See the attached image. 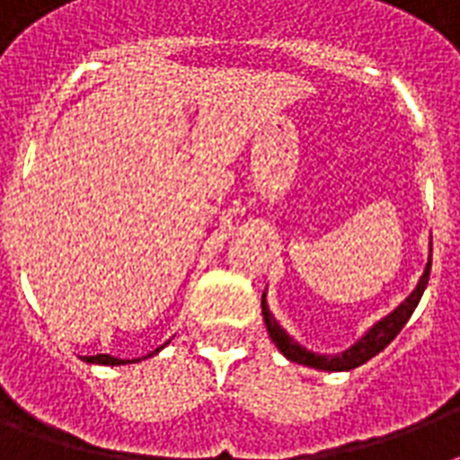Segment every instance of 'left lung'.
<instances>
[{"label":"left lung","mask_w":460,"mask_h":460,"mask_svg":"<svg viewBox=\"0 0 460 460\" xmlns=\"http://www.w3.org/2000/svg\"><path fill=\"white\" fill-rule=\"evenodd\" d=\"M429 267H432V258H429L428 267H425V274H422L420 281H418V287H415L413 294L408 296L406 301L401 303L392 314H386L385 320H379L360 341L353 343L349 350H343L339 356H317V353H310V350H305L303 346H298V343L277 324V320H274L272 313H270V307H267L265 303V294H262V314H265V324L267 332H270V339L277 343V349H279L288 360H294V363L298 365H307V367H317V370L332 372L353 370L358 365L367 363L370 358L377 356L379 350H385L386 346L396 339V334H399L401 329H403V324L411 320V314H413V310L418 307V303H420L422 291L428 287Z\"/></svg>","instance_id":"obj_1"}]
</instances>
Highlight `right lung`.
I'll use <instances>...</instances> for the list:
<instances>
[{
  "label": "right lung",
  "instance_id": "obj_1",
  "mask_svg": "<svg viewBox=\"0 0 460 460\" xmlns=\"http://www.w3.org/2000/svg\"><path fill=\"white\" fill-rule=\"evenodd\" d=\"M159 353V349H155L153 353H147L143 358H150ZM85 363H97V365H124V363H136V360H121V358H114V356H107V353H97V356H85L83 358Z\"/></svg>",
  "mask_w": 460,
  "mask_h": 460
}]
</instances>
